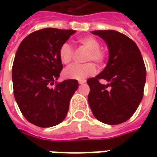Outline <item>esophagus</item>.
I'll list each match as a JSON object with an SVG mask.
<instances>
[{
	"label": "esophagus",
	"instance_id": "34e87169",
	"mask_svg": "<svg viewBox=\"0 0 157 157\" xmlns=\"http://www.w3.org/2000/svg\"><path fill=\"white\" fill-rule=\"evenodd\" d=\"M86 82V79H82V80H79V81H78V83H79L80 85H82V84H85Z\"/></svg>",
	"mask_w": 157,
	"mask_h": 157
}]
</instances>
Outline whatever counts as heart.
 <instances>
[{
  "label": "heart",
  "instance_id": "heart-1",
  "mask_svg": "<svg viewBox=\"0 0 157 157\" xmlns=\"http://www.w3.org/2000/svg\"><path fill=\"white\" fill-rule=\"evenodd\" d=\"M78 43L88 50V53L86 57V61H94L98 64H101L105 62V52L100 49V41L94 36H84L78 39ZM60 61L63 64L69 63L73 58V49L69 44H63L58 52ZM96 73V67L93 63H86L84 64H72L65 68L63 72V77L68 79H78L82 80Z\"/></svg>",
  "mask_w": 157,
  "mask_h": 157
}]
</instances>
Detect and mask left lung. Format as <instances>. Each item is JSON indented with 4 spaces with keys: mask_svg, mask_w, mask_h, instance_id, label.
Segmentation results:
<instances>
[{
    "mask_svg": "<svg viewBox=\"0 0 157 157\" xmlns=\"http://www.w3.org/2000/svg\"><path fill=\"white\" fill-rule=\"evenodd\" d=\"M105 42L109 58L105 69L87 79L88 103L94 117L108 125L127 121L136 111L143 97L146 68L136 44L115 30H94ZM100 79L109 82L99 83Z\"/></svg>",
    "mask_w": 157,
    "mask_h": 157,
    "instance_id": "1",
    "label": "left lung"
}]
</instances>
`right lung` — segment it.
Listing matches in <instances>:
<instances>
[{
	"label": "right lung",
	"instance_id": "1",
	"mask_svg": "<svg viewBox=\"0 0 157 157\" xmlns=\"http://www.w3.org/2000/svg\"><path fill=\"white\" fill-rule=\"evenodd\" d=\"M72 29L46 28L22 40L12 67L14 95L21 113L30 123L50 128L61 123L78 83L67 79L57 83L63 64L58 52Z\"/></svg>",
	"mask_w": 157,
	"mask_h": 157
}]
</instances>
